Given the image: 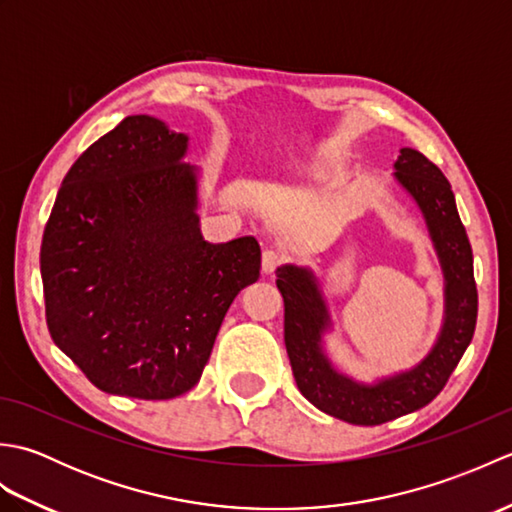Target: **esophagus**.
<instances>
[{
  "label": "esophagus",
  "mask_w": 512,
  "mask_h": 512,
  "mask_svg": "<svg viewBox=\"0 0 512 512\" xmlns=\"http://www.w3.org/2000/svg\"><path fill=\"white\" fill-rule=\"evenodd\" d=\"M281 262H284V253H281V250H277V248H266L262 253V270L266 275L275 273V268Z\"/></svg>",
  "instance_id": "34e87169"
}]
</instances>
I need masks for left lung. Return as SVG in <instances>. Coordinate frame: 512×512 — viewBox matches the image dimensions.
Returning <instances> with one entry per match:
<instances>
[{
	"mask_svg": "<svg viewBox=\"0 0 512 512\" xmlns=\"http://www.w3.org/2000/svg\"><path fill=\"white\" fill-rule=\"evenodd\" d=\"M394 169L391 178L418 206L444 279L440 332L416 365L378 376L372 383L336 369L325 352V336L334 323L319 277L308 266L277 268V288L284 297V341L299 391L328 416L365 427L429 405L458 367L477 321L473 250L449 180L411 147L400 149Z\"/></svg>",
	"mask_w": 512,
	"mask_h": 512,
	"instance_id": "left-lung-1",
	"label": "left lung"
}]
</instances>
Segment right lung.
I'll return each instance as SVG.
<instances>
[{"instance_id": "add662e5", "label": "right lung", "mask_w": 512, "mask_h": 512, "mask_svg": "<svg viewBox=\"0 0 512 512\" xmlns=\"http://www.w3.org/2000/svg\"><path fill=\"white\" fill-rule=\"evenodd\" d=\"M189 136L127 116L65 173L41 242L52 341L107 394L169 400L202 376L262 250L200 231Z\"/></svg>"}]
</instances>
